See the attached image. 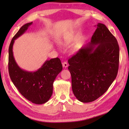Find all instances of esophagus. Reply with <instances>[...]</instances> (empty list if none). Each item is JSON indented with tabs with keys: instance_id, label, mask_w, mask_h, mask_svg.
I'll list each match as a JSON object with an SVG mask.
<instances>
[{
	"instance_id": "34e87169",
	"label": "esophagus",
	"mask_w": 129,
	"mask_h": 129,
	"mask_svg": "<svg viewBox=\"0 0 129 129\" xmlns=\"http://www.w3.org/2000/svg\"><path fill=\"white\" fill-rule=\"evenodd\" d=\"M62 66L64 68H67L68 66V64H67V62H64L62 63Z\"/></svg>"
}]
</instances>
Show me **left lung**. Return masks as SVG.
I'll return each mask as SVG.
<instances>
[{
    "instance_id": "1",
    "label": "left lung",
    "mask_w": 129,
    "mask_h": 129,
    "mask_svg": "<svg viewBox=\"0 0 129 129\" xmlns=\"http://www.w3.org/2000/svg\"><path fill=\"white\" fill-rule=\"evenodd\" d=\"M89 42L68 60L72 88L78 101L90 102L104 94L117 77L119 48L106 25L97 24Z\"/></svg>"
}]
</instances>
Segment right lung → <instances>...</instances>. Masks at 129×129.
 <instances>
[{"instance_id": "right-lung-1", "label": "right lung", "mask_w": 129, "mask_h": 129, "mask_svg": "<svg viewBox=\"0 0 129 129\" xmlns=\"http://www.w3.org/2000/svg\"><path fill=\"white\" fill-rule=\"evenodd\" d=\"M32 22L25 24L12 38L8 49V71L13 84L21 94L35 104H44L53 93V84L62 69L58 57L46 60L40 68L34 72L21 69L15 61L13 53L15 40L27 31Z\"/></svg>"}]
</instances>
